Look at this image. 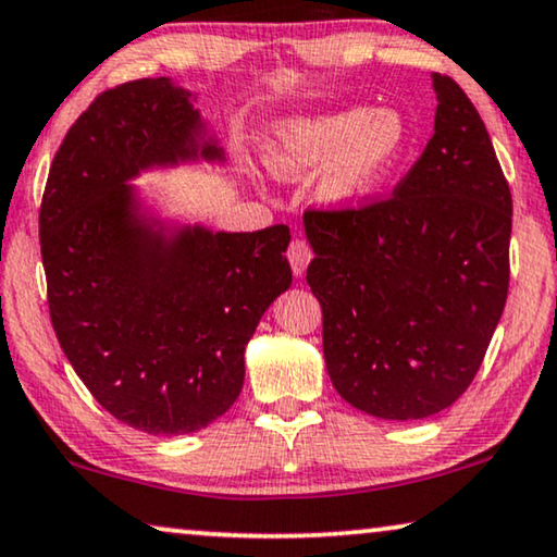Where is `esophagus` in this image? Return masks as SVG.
<instances>
[{
	"label": "esophagus",
	"mask_w": 557,
	"mask_h": 557,
	"mask_svg": "<svg viewBox=\"0 0 557 557\" xmlns=\"http://www.w3.org/2000/svg\"><path fill=\"white\" fill-rule=\"evenodd\" d=\"M287 260H289V268H293L297 277L305 275L307 264H310V260H312L310 243H307V239H302V237H295L287 247Z\"/></svg>",
	"instance_id": "obj_1"
}]
</instances>
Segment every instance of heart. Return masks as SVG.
Returning a JSON list of instances; mask_svg holds the SVG:
<instances>
[{
    "instance_id": "obj_1",
    "label": "heart",
    "mask_w": 557,
    "mask_h": 557,
    "mask_svg": "<svg viewBox=\"0 0 557 557\" xmlns=\"http://www.w3.org/2000/svg\"><path fill=\"white\" fill-rule=\"evenodd\" d=\"M405 145L408 129L400 114L352 107L285 124L268 149V164L282 177H302L330 161L322 195L332 202H355L393 174Z\"/></svg>"
}]
</instances>
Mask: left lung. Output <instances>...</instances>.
Returning a JSON list of instances; mask_svg holds the SVG:
<instances>
[{
	"mask_svg": "<svg viewBox=\"0 0 557 557\" xmlns=\"http://www.w3.org/2000/svg\"><path fill=\"white\" fill-rule=\"evenodd\" d=\"M435 135L393 195L305 212L330 380L385 420L450 408L508 300V180L458 82L435 74Z\"/></svg>",
	"mask_w": 557,
	"mask_h": 557,
	"instance_id": "8db88e82",
	"label": "left lung"
}]
</instances>
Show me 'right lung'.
Wrapping results in <instances>:
<instances>
[{
  "label": "right lung",
  "instance_id": "right-lung-1",
  "mask_svg": "<svg viewBox=\"0 0 557 557\" xmlns=\"http://www.w3.org/2000/svg\"><path fill=\"white\" fill-rule=\"evenodd\" d=\"M197 120L168 77L107 89L66 132L39 207L49 320L66 360L107 412L152 435L195 433L230 410L245 345L293 282L287 225L168 239L132 218L124 180L195 157Z\"/></svg>",
  "mask_w": 557,
  "mask_h": 557
}]
</instances>
